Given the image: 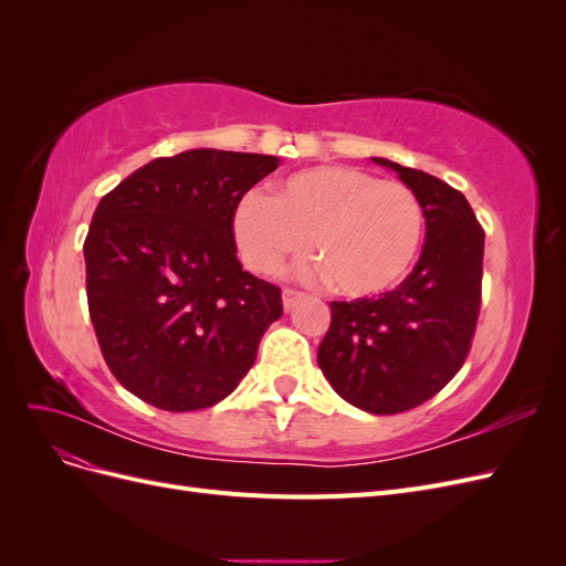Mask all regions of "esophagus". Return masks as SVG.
I'll use <instances>...</instances> for the list:
<instances>
[{
    "instance_id": "esophagus-1",
    "label": "esophagus",
    "mask_w": 566,
    "mask_h": 566,
    "mask_svg": "<svg viewBox=\"0 0 566 566\" xmlns=\"http://www.w3.org/2000/svg\"><path fill=\"white\" fill-rule=\"evenodd\" d=\"M297 300H302V293H297V290H290V287L283 290V306H285V312L293 310V306L297 304Z\"/></svg>"
}]
</instances>
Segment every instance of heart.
<instances>
[{
  "label": "heart",
  "instance_id": "1",
  "mask_svg": "<svg viewBox=\"0 0 566 566\" xmlns=\"http://www.w3.org/2000/svg\"><path fill=\"white\" fill-rule=\"evenodd\" d=\"M422 231V205L408 186L345 165L300 169L273 186L271 198L248 191L233 212L235 243L250 269L279 273L312 248L318 276L347 297H373L401 283Z\"/></svg>",
  "mask_w": 566,
  "mask_h": 566
}]
</instances>
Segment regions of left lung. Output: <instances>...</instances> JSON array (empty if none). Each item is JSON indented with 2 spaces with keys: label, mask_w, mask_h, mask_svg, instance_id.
Here are the masks:
<instances>
[{
  "label": "left lung",
  "mask_w": 566,
  "mask_h": 566,
  "mask_svg": "<svg viewBox=\"0 0 566 566\" xmlns=\"http://www.w3.org/2000/svg\"><path fill=\"white\" fill-rule=\"evenodd\" d=\"M370 160L418 196L424 245L416 269L389 293L331 302L318 366L347 403L394 416L432 399L465 364L482 302L484 231L447 181L387 158Z\"/></svg>",
  "instance_id": "1"
}]
</instances>
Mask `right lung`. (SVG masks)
Returning <instances> with one entry per match:
<instances>
[{"label": "right lung", "mask_w": 566, "mask_h": 566, "mask_svg": "<svg viewBox=\"0 0 566 566\" xmlns=\"http://www.w3.org/2000/svg\"><path fill=\"white\" fill-rule=\"evenodd\" d=\"M279 163L193 148L150 160L101 198L84 241L90 316L134 397L175 413L210 408L254 366L283 302L238 262L233 212Z\"/></svg>", "instance_id": "1"}]
</instances>
